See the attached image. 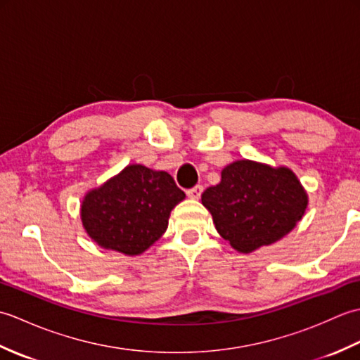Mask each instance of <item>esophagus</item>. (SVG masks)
<instances>
[{
	"instance_id": "obj_1",
	"label": "esophagus",
	"mask_w": 360,
	"mask_h": 360,
	"mask_svg": "<svg viewBox=\"0 0 360 360\" xmlns=\"http://www.w3.org/2000/svg\"><path fill=\"white\" fill-rule=\"evenodd\" d=\"M202 193V186H195L187 190V196L192 198V200H200Z\"/></svg>"
}]
</instances>
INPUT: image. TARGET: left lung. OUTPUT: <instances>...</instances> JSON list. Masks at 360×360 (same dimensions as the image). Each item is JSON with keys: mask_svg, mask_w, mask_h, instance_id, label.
I'll use <instances>...</instances> for the list:
<instances>
[{"mask_svg": "<svg viewBox=\"0 0 360 360\" xmlns=\"http://www.w3.org/2000/svg\"><path fill=\"white\" fill-rule=\"evenodd\" d=\"M201 201L218 233L241 254L283 238L308 207V195L292 170L248 159L227 165L219 184L205 190Z\"/></svg>", "mask_w": 360, "mask_h": 360, "instance_id": "left-lung-1", "label": "left lung"}]
</instances>
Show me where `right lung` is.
Segmentation results:
<instances>
[{"mask_svg": "<svg viewBox=\"0 0 360 360\" xmlns=\"http://www.w3.org/2000/svg\"><path fill=\"white\" fill-rule=\"evenodd\" d=\"M186 198L167 172L125 167L82 201V223L103 249L139 255L167 231L170 212Z\"/></svg>", "mask_w": 360, "mask_h": 360, "instance_id": "obj_1", "label": "right lung"}]
</instances>
